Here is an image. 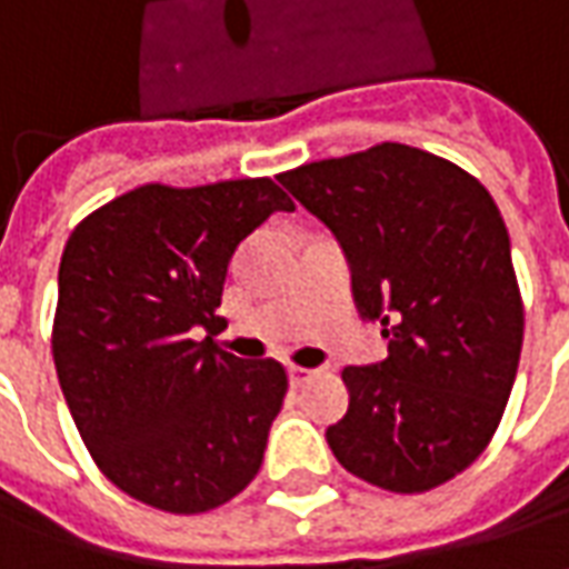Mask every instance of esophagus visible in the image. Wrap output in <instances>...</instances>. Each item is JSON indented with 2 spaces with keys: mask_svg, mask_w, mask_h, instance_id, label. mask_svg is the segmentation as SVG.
Masks as SVG:
<instances>
[{
  "mask_svg": "<svg viewBox=\"0 0 569 569\" xmlns=\"http://www.w3.org/2000/svg\"><path fill=\"white\" fill-rule=\"evenodd\" d=\"M286 371H289V383H292V387H301V383L313 375V369H301V366H289Z\"/></svg>",
  "mask_w": 569,
  "mask_h": 569,
  "instance_id": "1",
  "label": "esophagus"
}]
</instances>
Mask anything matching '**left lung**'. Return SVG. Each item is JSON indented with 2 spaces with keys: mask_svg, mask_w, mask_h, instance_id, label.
I'll return each instance as SVG.
<instances>
[{
  "mask_svg": "<svg viewBox=\"0 0 569 569\" xmlns=\"http://www.w3.org/2000/svg\"><path fill=\"white\" fill-rule=\"evenodd\" d=\"M345 249L353 301L387 357L341 371L326 429L347 472L423 493L488 448L512 393L525 305L488 188L439 154L381 142L277 176Z\"/></svg>",
  "mask_w": 569,
  "mask_h": 569,
  "instance_id": "left-lung-1",
  "label": "left lung"
}]
</instances>
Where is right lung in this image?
I'll return each instance as SVG.
<instances>
[{
  "label": "right lung",
  "mask_w": 569,
  "mask_h": 569,
  "mask_svg": "<svg viewBox=\"0 0 569 569\" xmlns=\"http://www.w3.org/2000/svg\"><path fill=\"white\" fill-rule=\"evenodd\" d=\"M273 179L140 186L69 234L51 350L69 415L116 488L161 512L222 506L261 469L286 396L277 359L191 338L212 329L228 261L271 212Z\"/></svg>",
  "instance_id": "add662e5"
}]
</instances>
